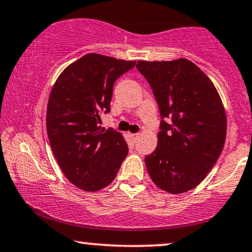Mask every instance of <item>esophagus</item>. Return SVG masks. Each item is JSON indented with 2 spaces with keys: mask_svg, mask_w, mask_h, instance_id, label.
<instances>
[{
  "mask_svg": "<svg viewBox=\"0 0 252 252\" xmlns=\"http://www.w3.org/2000/svg\"><path fill=\"white\" fill-rule=\"evenodd\" d=\"M128 135H129L130 139L134 140V141H136V140H138V138H139V134H132V133H129Z\"/></svg>",
  "mask_w": 252,
  "mask_h": 252,
  "instance_id": "esophagus-1",
  "label": "esophagus"
}]
</instances>
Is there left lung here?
I'll list each match as a JSON object with an SVG mask.
<instances>
[{"label":"left lung","instance_id":"left-lung-1","mask_svg":"<svg viewBox=\"0 0 252 252\" xmlns=\"http://www.w3.org/2000/svg\"><path fill=\"white\" fill-rule=\"evenodd\" d=\"M158 104V147L146 156L147 171L171 194L194 189L211 171L227 134V117L217 88L188 59L138 61Z\"/></svg>","mask_w":252,"mask_h":252}]
</instances>
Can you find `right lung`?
I'll return each mask as SVG.
<instances>
[{"label":"right lung","mask_w":252,"mask_h":252,"mask_svg":"<svg viewBox=\"0 0 252 252\" xmlns=\"http://www.w3.org/2000/svg\"><path fill=\"white\" fill-rule=\"evenodd\" d=\"M134 66L135 61L89 53L64 68L52 88L48 140L63 175L81 190L110 185L128 153L122 133L98 124L110 111L116 80Z\"/></svg>","instance_id":"obj_1"}]
</instances>
